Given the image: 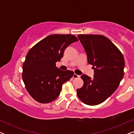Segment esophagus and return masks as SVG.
I'll return each mask as SVG.
<instances>
[{"mask_svg": "<svg viewBox=\"0 0 134 134\" xmlns=\"http://www.w3.org/2000/svg\"><path fill=\"white\" fill-rule=\"evenodd\" d=\"M80 77V76H79V75L76 74H74L73 75V78L74 79H77V78H79Z\"/></svg>", "mask_w": 134, "mask_h": 134, "instance_id": "1", "label": "esophagus"}]
</instances>
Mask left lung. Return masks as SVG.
<instances>
[{
	"label": "left lung",
	"instance_id": "obj_1",
	"mask_svg": "<svg viewBox=\"0 0 134 134\" xmlns=\"http://www.w3.org/2000/svg\"><path fill=\"white\" fill-rule=\"evenodd\" d=\"M78 38L93 65L94 77L82 75L83 85L77 90L79 98L89 105L99 104L109 98L118 87L124 76L125 63L122 53L105 36L79 35Z\"/></svg>",
	"mask_w": 134,
	"mask_h": 134
}]
</instances>
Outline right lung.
Listing matches in <instances>:
<instances>
[{"instance_id": "obj_1", "label": "right lung", "mask_w": 134, "mask_h": 134, "mask_svg": "<svg viewBox=\"0 0 134 134\" xmlns=\"http://www.w3.org/2000/svg\"><path fill=\"white\" fill-rule=\"evenodd\" d=\"M77 41L72 35H51L27 53L22 76L25 88L36 101L45 104L56 99L63 84L73 76V71L61 70L55 63L63 57L66 48Z\"/></svg>"}]
</instances>
